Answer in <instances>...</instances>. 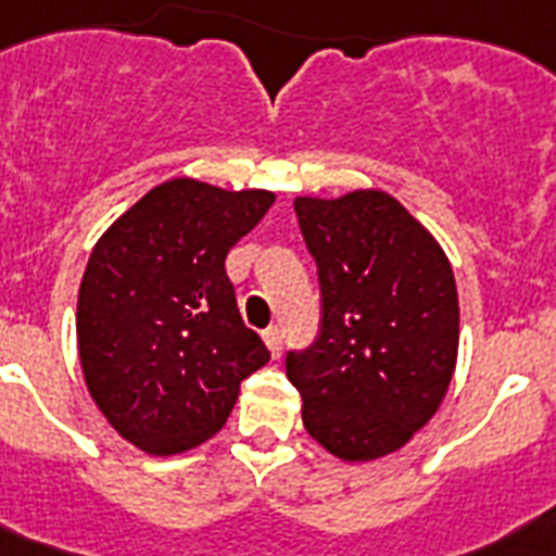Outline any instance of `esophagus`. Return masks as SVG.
I'll use <instances>...</instances> for the list:
<instances>
[{
	"instance_id": "esophagus-1",
	"label": "esophagus",
	"mask_w": 556,
	"mask_h": 556,
	"mask_svg": "<svg viewBox=\"0 0 556 556\" xmlns=\"http://www.w3.org/2000/svg\"><path fill=\"white\" fill-rule=\"evenodd\" d=\"M264 342L266 348H269V354L281 356V330H278V327H266Z\"/></svg>"
}]
</instances>
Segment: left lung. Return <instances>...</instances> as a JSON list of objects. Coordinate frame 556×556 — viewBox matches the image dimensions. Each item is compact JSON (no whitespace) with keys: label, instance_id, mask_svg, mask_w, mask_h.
<instances>
[{"label":"left lung","instance_id":"left-lung-1","mask_svg":"<svg viewBox=\"0 0 556 556\" xmlns=\"http://www.w3.org/2000/svg\"><path fill=\"white\" fill-rule=\"evenodd\" d=\"M295 214L321 287L316 345L287 356L301 420L342 462H377L432 420L453 382V266L386 191L295 197Z\"/></svg>","mask_w":556,"mask_h":556}]
</instances>
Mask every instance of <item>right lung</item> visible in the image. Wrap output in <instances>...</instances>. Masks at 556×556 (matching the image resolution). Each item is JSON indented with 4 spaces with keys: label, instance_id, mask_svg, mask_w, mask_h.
I'll return each mask as SVG.
<instances>
[{
    "label": "right lung",
    "instance_id": "obj_1",
    "mask_svg": "<svg viewBox=\"0 0 556 556\" xmlns=\"http://www.w3.org/2000/svg\"><path fill=\"white\" fill-rule=\"evenodd\" d=\"M275 202L167 179L94 243L77 292V354L94 406L124 441L176 455L223 429L269 351L240 318L226 255Z\"/></svg>",
    "mask_w": 556,
    "mask_h": 556
}]
</instances>
